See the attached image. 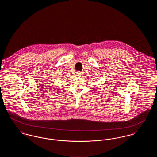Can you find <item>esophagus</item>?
I'll return each instance as SVG.
<instances>
[{
	"mask_svg": "<svg viewBox=\"0 0 157 157\" xmlns=\"http://www.w3.org/2000/svg\"><path fill=\"white\" fill-rule=\"evenodd\" d=\"M76 75H77V76H81V73H80V72H78V73L76 74Z\"/></svg>",
	"mask_w": 157,
	"mask_h": 157,
	"instance_id": "1",
	"label": "esophagus"
}]
</instances>
